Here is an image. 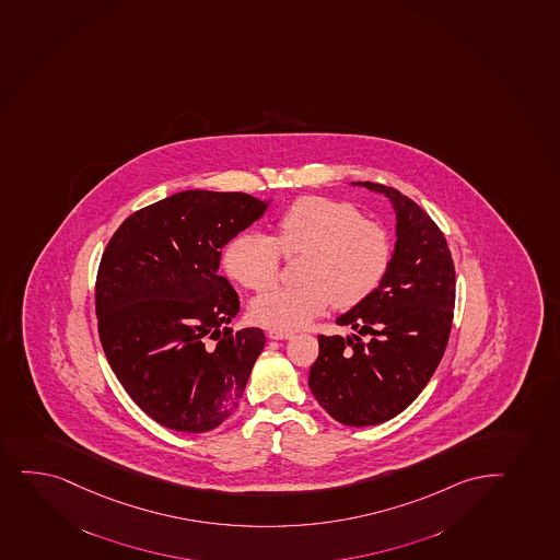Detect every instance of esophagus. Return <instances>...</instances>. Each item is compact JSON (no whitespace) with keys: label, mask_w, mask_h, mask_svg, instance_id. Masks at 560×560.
<instances>
[{"label":"esophagus","mask_w":560,"mask_h":560,"mask_svg":"<svg viewBox=\"0 0 560 560\" xmlns=\"http://www.w3.org/2000/svg\"><path fill=\"white\" fill-rule=\"evenodd\" d=\"M268 337H270V339H290V337H294V331L271 327V329H268Z\"/></svg>","instance_id":"esophagus-1"}]
</instances>
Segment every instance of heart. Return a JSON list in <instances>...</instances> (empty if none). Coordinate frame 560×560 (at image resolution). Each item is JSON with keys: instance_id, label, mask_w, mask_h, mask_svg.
I'll return each instance as SVG.
<instances>
[{"instance_id": "obj_1", "label": "heart", "mask_w": 560, "mask_h": 560, "mask_svg": "<svg viewBox=\"0 0 560 560\" xmlns=\"http://www.w3.org/2000/svg\"><path fill=\"white\" fill-rule=\"evenodd\" d=\"M284 258L300 257V287L271 289L252 302L253 320L295 329L335 307L352 308L382 284L390 265L384 226L366 220L352 202L305 195L273 223V236L242 233L223 253V268L245 289L276 283Z\"/></svg>"}]
</instances>
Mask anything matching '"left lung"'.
I'll return each mask as SVG.
<instances>
[{"label": "left lung", "instance_id": "1", "mask_svg": "<svg viewBox=\"0 0 560 560\" xmlns=\"http://www.w3.org/2000/svg\"><path fill=\"white\" fill-rule=\"evenodd\" d=\"M363 186L393 201L395 253L382 284L337 318L359 334L320 335L308 372L311 393L346 427L389 421L413 402L445 353L456 302L453 255L440 226L398 189Z\"/></svg>", "mask_w": 560, "mask_h": 560}]
</instances>
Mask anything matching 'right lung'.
<instances>
[{
  "label": "right lung",
  "instance_id": "right-lung-1",
  "mask_svg": "<svg viewBox=\"0 0 560 560\" xmlns=\"http://www.w3.org/2000/svg\"><path fill=\"white\" fill-rule=\"evenodd\" d=\"M265 210L240 191H180L128 215L102 253V348L126 393L162 427L208 432L238 408L266 337L229 327L238 294L218 268L221 247Z\"/></svg>",
  "mask_w": 560,
  "mask_h": 560
}]
</instances>
